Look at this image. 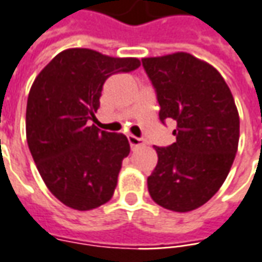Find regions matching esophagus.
Segmentation results:
<instances>
[{
	"label": "esophagus",
	"mask_w": 262,
	"mask_h": 262,
	"mask_svg": "<svg viewBox=\"0 0 262 262\" xmlns=\"http://www.w3.org/2000/svg\"><path fill=\"white\" fill-rule=\"evenodd\" d=\"M127 139H129V143H130V146L133 149H135V147H139V146L145 145V140L142 138H136V136L130 135V136H127Z\"/></svg>",
	"instance_id": "1"
}]
</instances>
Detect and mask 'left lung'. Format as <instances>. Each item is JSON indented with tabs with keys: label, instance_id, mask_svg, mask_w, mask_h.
Returning <instances> with one entry per match:
<instances>
[{
	"label": "left lung",
	"instance_id": "left-lung-1",
	"mask_svg": "<svg viewBox=\"0 0 262 262\" xmlns=\"http://www.w3.org/2000/svg\"><path fill=\"white\" fill-rule=\"evenodd\" d=\"M142 66L156 92L161 122H176L175 143L155 146L158 165L147 189L166 209L193 211L218 192L235 159V101L218 70L188 53L142 58Z\"/></svg>",
	"mask_w": 262,
	"mask_h": 262
}]
</instances>
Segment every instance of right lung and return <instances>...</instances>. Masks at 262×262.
Returning a JSON list of instances; mask_svg holds the SVG:
<instances>
[{
	"label": "right lung",
	"mask_w": 262,
	"mask_h": 262,
	"mask_svg": "<svg viewBox=\"0 0 262 262\" xmlns=\"http://www.w3.org/2000/svg\"><path fill=\"white\" fill-rule=\"evenodd\" d=\"M139 66L132 57L69 49L34 80L27 100V143L44 183L64 205L90 211L113 196L130 145L122 133L100 130L89 122L100 107L104 81Z\"/></svg>",
	"instance_id": "add662e5"
}]
</instances>
